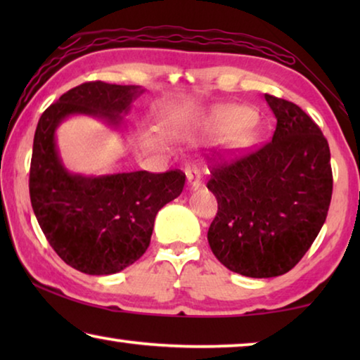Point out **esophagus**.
<instances>
[{"mask_svg": "<svg viewBox=\"0 0 360 360\" xmlns=\"http://www.w3.org/2000/svg\"><path fill=\"white\" fill-rule=\"evenodd\" d=\"M186 174H187L188 188H191V191H197V188H200V186H202V179H200V169L192 167L187 169Z\"/></svg>", "mask_w": 360, "mask_h": 360, "instance_id": "obj_1", "label": "esophagus"}]
</instances>
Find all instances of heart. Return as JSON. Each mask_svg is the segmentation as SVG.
Returning <instances> with one entry per match:
<instances>
[{"instance_id":"b5f03b06","label":"heart","mask_w":360,"mask_h":360,"mask_svg":"<svg viewBox=\"0 0 360 360\" xmlns=\"http://www.w3.org/2000/svg\"><path fill=\"white\" fill-rule=\"evenodd\" d=\"M198 127L206 133L224 135L230 133L227 148L233 152H243L251 148L257 130L252 124V112L245 106H219L203 115Z\"/></svg>"}]
</instances>
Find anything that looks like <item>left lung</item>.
I'll list each match as a JSON object with an SVG mask.
<instances>
[{"mask_svg":"<svg viewBox=\"0 0 360 360\" xmlns=\"http://www.w3.org/2000/svg\"><path fill=\"white\" fill-rule=\"evenodd\" d=\"M276 117L270 143L231 163H214L208 188L217 214L212 254L230 271L275 278L292 270L326 222L332 198L330 149L294 103L265 94Z\"/></svg>","mask_w":360,"mask_h":360,"instance_id":"1","label":"left lung"}]
</instances>
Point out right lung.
Here are the masks:
<instances>
[{"label": "right lung", "instance_id": "add662e5", "mask_svg": "<svg viewBox=\"0 0 360 360\" xmlns=\"http://www.w3.org/2000/svg\"><path fill=\"white\" fill-rule=\"evenodd\" d=\"M143 94L141 85L85 82L49 106L36 127L30 167L34 216L60 259L85 275H114L135 264L149 246L157 212L179 197L186 174L72 173L60 155L57 129L72 115H87L122 131Z\"/></svg>", "mask_w": 360, "mask_h": 360}]
</instances>
